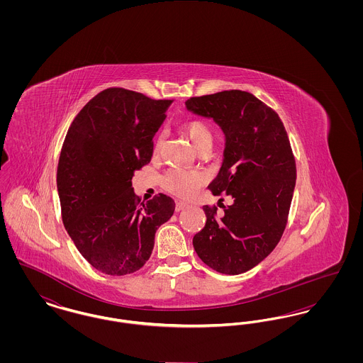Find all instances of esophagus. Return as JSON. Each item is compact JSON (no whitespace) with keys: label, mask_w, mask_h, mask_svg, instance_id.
<instances>
[{"label":"esophagus","mask_w":363,"mask_h":363,"mask_svg":"<svg viewBox=\"0 0 363 363\" xmlns=\"http://www.w3.org/2000/svg\"><path fill=\"white\" fill-rule=\"evenodd\" d=\"M188 207H189L188 204H185V203H181V201H178V203L175 204V211H177V212H179V211H182V209H185V208Z\"/></svg>","instance_id":"obj_1"}]
</instances>
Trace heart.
Here are the masks:
<instances>
[{
  "mask_svg": "<svg viewBox=\"0 0 363 363\" xmlns=\"http://www.w3.org/2000/svg\"><path fill=\"white\" fill-rule=\"evenodd\" d=\"M182 133L188 138L190 144L197 151L204 147H211L212 141H213L211 126L208 125L207 122L201 121V120H191V121L185 122L182 125ZM160 143H162V140L159 138L156 141V150L160 147ZM203 181H204V178L200 174L189 173L185 170H178V169L170 170L163 178L164 188L179 197H190L191 194H194V191L203 184Z\"/></svg>",
  "mask_w": 363,
  "mask_h": 363,
  "instance_id": "obj_1",
  "label": "heart"
}]
</instances>
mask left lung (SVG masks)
I'll return each mask as SVG.
<instances>
[{
	"label": "left lung",
	"mask_w": 363,
	"mask_h": 363,
	"mask_svg": "<svg viewBox=\"0 0 363 363\" xmlns=\"http://www.w3.org/2000/svg\"><path fill=\"white\" fill-rule=\"evenodd\" d=\"M185 107L223 132V160L209 188L231 199L222 215L203 207L207 222L193 247L212 269L238 275L275 249L287 223L296 179L289 136L271 107L240 89L190 98Z\"/></svg>",
	"instance_id": "1"
}]
</instances>
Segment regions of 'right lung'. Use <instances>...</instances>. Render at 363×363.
<instances>
[{
  "label": "right lung",
  "instance_id": "obj_1",
  "mask_svg": "<svg viewBox=\"0 0 363 363\" xmlns=\"http://www.w3.org/2000/svg\"><path fill=\"white\" fill-rule=\"evenodd\" d=\"M172 101L107 88L72 122L57 170L64 225L83 257L106 275L138 271L150 259L156 230L173 216V199L141 201L135 172L150 163L152 138Z\"/></svg>",
  "mask_w": 363,
  "mask_h": 363
}]
</instances>
